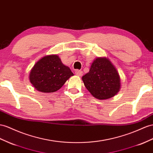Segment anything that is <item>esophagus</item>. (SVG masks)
<instances>
[{
  "label": "esophagus",
  "mask_w": 153,
  "mask_h": 153,
  "mask_svg": "<svg viewBox=\"0 0 153 153\" xmlns=\"http://www.w3.org/2000/svg\"><path fill=\"white\" fill-rule=\"evenodd\" d=\"M75 74L76 75L78 76H81L83 75V71H81V70H76L75 71Z\"/></svg>",
  "instance_id": "1"
}]
</instances>
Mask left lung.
<instances>
[{"label": "left lung", "instance_id": "8db88e82", "mask_svg": "<svg viewBox=\"0 0 153 153\" xmlns=\"http://www.w3.org/2000/svg\"><path fill=\"white\" fill-rule=\"evenodd\" d=\"M82 80L88 91L98 100L111 98L120 88L118 72L107 58L99 57L94 60Z\"/></svg>", "mask_w": 153, "mask_h": 153}]
</instances>
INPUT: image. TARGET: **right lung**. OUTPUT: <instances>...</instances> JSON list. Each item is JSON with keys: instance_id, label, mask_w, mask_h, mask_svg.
Segmentation results:
<instances>
[{"instance_id": "1", "label": "right lung", "mask_w": 153, "mask_h": 153, "mask_svg": "<svg viewBox=\"0 0 153 153\" xmlns=\"http://www.w3.org/2000/svg\"><path fill=\"white\" fill-rule=\"evenodd\" d=\"M73 75L71 70L62 63L57 55H52L42 58L34 65L30 74V81L39 91L53 92Z\"/></svg>"}]
</instances>
